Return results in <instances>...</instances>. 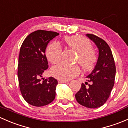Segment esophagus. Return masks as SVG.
<instances>
[{
    "instance_id": "esophagus-1",
    "label": "esophagus",
    "mask_w": 128,
    "mask_h": 128,
    "mask_svg": "<svg viewBox=\"0 0 128 128\" xmlns=\"http://www.w3.org/2000/svg\"><path fill=\"white\" fill-rule=\"evenodd\" d=\"M69 82V80H58V82L59 84L61 83H66V82Z\"/></svg>"
}]
</instances>
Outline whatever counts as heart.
Here are the masks:
<instances>
[{
	"mask_svg": "<svg viewBox=\"0 0 128 128\" xmlns=\"http://www.w3.org/2000/svg\"><path fill=\"white\" fill-rule=\"evenodd\" d=\"M67 46L78 53L76 62L84 70H90L97 60V54L93 50V46L88 40L80 36H66L63 39ZM48 59L52 64H57L61 60L62 48L56 42H52L46 50ZM51 73L60 80H69L78 74L79 69L77 66H69L60 63L51 69Z\"/></svg>",
	"mask_w": 128,
	"mask_h": 128,
	"instance_id": "1",
	"label": "heart"
}]
</instances>
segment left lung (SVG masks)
I'll use <instances>...</instances> for the list:
<instances>
[{
	"label": "left lung",
	"mask_w": 128,
	"mask_h": 128,
	"mask_svg": "<svg viewBox=\"0 0 128 128\" xmlns=\"http://www.w3.org/2000/svg\"><path fill=\"white\" fill-rule=\"evenodd\" d=\"M99 50L97 62L76 94L77 102L89 108H96L105 104L114 84L116 66L111 49L105 41L93 34H87Z\"/></svg>",
	"instance_id": "left-lung-1"
}]
</instances>
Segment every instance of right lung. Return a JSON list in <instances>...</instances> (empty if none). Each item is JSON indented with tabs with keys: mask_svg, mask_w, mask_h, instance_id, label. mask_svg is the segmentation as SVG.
Returning a JSON list of instances; mask_svg holds the SVG:
<instances>
[{
	"mask_svg": "<svg viewBox=\"0 0 128 128\" xmlns=\"http://www.w3.org/2000/svg\"><path fill=\"white\" fill-rule=\"evenodd\" d=\"M59 33L37 30L27 36L22 44L18 64V78L23 97L28 104L42 106L56 96L58 80L52 77H42L48 68L45 51L51 40Z\"/></svg>",
	"mask_w": 128,
	"mask_h": 128,
	"instance_id": "add662e5",
	"label": "right lung"
}]
</instances>
